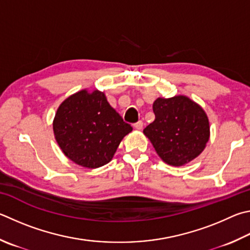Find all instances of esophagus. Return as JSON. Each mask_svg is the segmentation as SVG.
<instances>
[{"label":"esophagus","mask_w":250,"mask_h":250,"mask_svg":"<svg viewBox=\"0 0 250 250\" xmlns=\"http://www.w3.org/2000/svg\"><path fill=\"white\" fill-rule=\"evenodd\" d=\"M134 128L137 129V130H142L143 129V121H138L137 124L134 125Z\"/></svg>","instance_id":"34e87169"}]
</instances>
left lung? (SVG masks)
<instances>
[{"instance_id":"1","label":"left lung","mask_w":250,"mask_h":250,"mask_svg":"<svg viewBox=\"0 0 250 250\" xmlns=\"http://www.w3.org/2000/svg\"><path fill=\"white\" fill-rule=\"evenodd\" d=\"M155 120L143 130L166 164L184 166L198 157L210 139L206 111L187 96L158 97L153 104Z\"/></svg>"}]
</instances>
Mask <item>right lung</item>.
Returning a JSON list of instances; mask_svg holds the SVG:
<instances>
[{
  "mask_svg": "<svg viewBox=\"0 0 250 250\" xmlns=\"http://www.w3.org/2000/svg\"><path fill=\"white\" fill-rule=\"evenodd\" d=\"M132 126L107 102L98 89H82L59 106L53 133L64 155L85 168H98L109 163Z\"/></svg>",
  "mask_w": 250,
  "mask_h": 250,
  "instance_id": "right-lung-1",
  "label": "right lung"
}]
</instances>
